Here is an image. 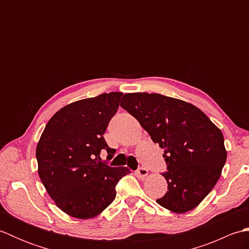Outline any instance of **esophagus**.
I'll use <instances>...</instances> for the list:
<instances>
[{"mask_svg": "<svg viewBox=\"0 0 249 249\" xmlns=\"http://www.w3.org/2000/svg\"><path fill=\"white\" fill-rule=\"evenodd\" d=\"M136 174H137V177H138V178H144L145 177H147V174H149V171H147L145 168H142V167H141V168L138 169V170H137Z\"/></svg>", "mask_w": 249, "mask_h": 249, "instance_id": "34e87169", "label": "esophagus"}]
</instances>
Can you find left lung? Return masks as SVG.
I'll use <instances>...</instances> for the list:
<instances>
[{"label":"left lung","mask_w":249,"mask_h":249,"mask_svg":"<svg viewBox=\"0 0 249 249\" xmlns=\"http://www.w3.org/2000/svg\"><path fill=\"white\" fill-rule=\"evenodd\" d=\"M121 107L137 119L163 149L168 192L156 202L177 214L202 202L220 178L227 160L224 136L202 111L161 94L127 93Z\"/></svg>","instance_id":"obj_1"}]
</instances>
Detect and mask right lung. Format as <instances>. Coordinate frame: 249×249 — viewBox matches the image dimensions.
Returning <instances> with one entry per match:
<instances>
[{
    "label": "right lung",
    "instance_id": "right-lung-1",
    "mask_svg": "<svg viewBox=\"0 0 249 249\" xmlns=\"http://www.w3.org/2000/svg\"><path fill=\"white\" fill-rule=\"evenodd\" d=\"M123 93H104L66 105L49 120L36 146L38 176L55 205L67 215L89 219L115 198V185L127 167L100 161V151L112 156L104 134Z\"/></svg>",
    "mask_w": 249,
    "mask_h": 249
}]
</instances>
